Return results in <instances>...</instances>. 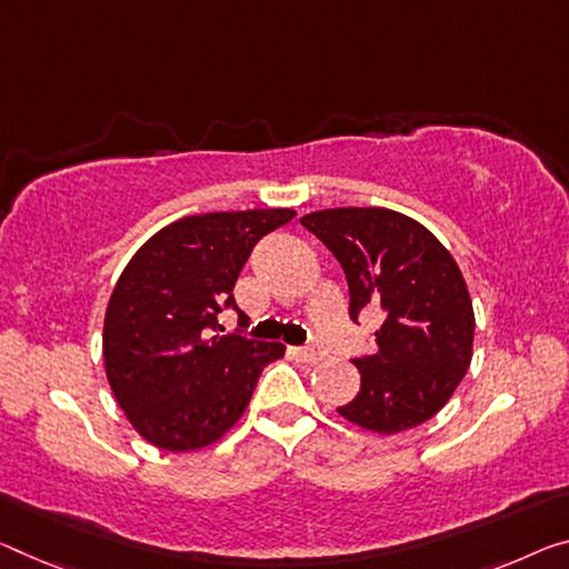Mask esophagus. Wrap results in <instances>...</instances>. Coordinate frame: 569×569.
Listing matches in <instances>:
<instances>
[{"label":"esophagus","mask_w":569,"mask_h":569,"mask_svg":"<svg viewBox=\"0 0 569 569\" xmlns=\"http://www.w3.org/2000/svg\"><path fill=\"white\" fill-rule=\"evenodd\" d=\"M292 356L300 358V361H305V363H315V361H320V358H322V351H320V348H312V346H302V348H292Z\"/></svg>","instance_id":"34e87169"}]
</instances>
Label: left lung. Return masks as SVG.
Instances as JSON below:
<instances>
[{"mask_svg":"<svg viewBox=\"0 0 569 569\" xmlns=\"http://www.w3.org/2000/svg\"><path fill=\"white\" fill-rule=\"evenodd\" d=\"M346 272L348 315L379 308L361 391L338 407L363 430L395 435L448 405L473 356V302L456 259L422 223L389 208H330L300 218Z\"/></svg>","mask_w":569,"mask_h":569,"instance_id":"obj_1","label":"left lung"}]
</instances>
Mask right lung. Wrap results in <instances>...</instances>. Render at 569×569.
<instances>
[{
    "mask_svg": "<svg viewBox=\"0 0 569 569\" xmlns=\"http://www.w3.org/2000/svg\"><path fill=\"white\" fill-rule=\"evenodd\" d=\"M290 208L180 218L137 251L103 320V363L113 397L147 442L198 450L239 422L282 343L221 336L233 284L261 236L292 221Z\"/></svg>",
    "mask_w": 569,
    "mask_h": 569,
    "instance_id": "add662e5",
    "label": "right lung"
}]
</instances>
